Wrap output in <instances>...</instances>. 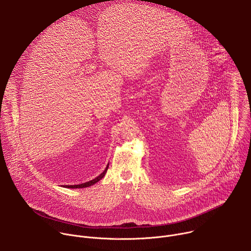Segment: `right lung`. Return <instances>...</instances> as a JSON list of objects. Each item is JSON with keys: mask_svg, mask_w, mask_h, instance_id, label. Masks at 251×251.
<instances>
[{"mask_svg": "<svg viewBox=\"0 0 251 251\" xmlns=\"http://www.w3.org/2000/svg\"><path fill=\"white\" fill-rule=\"evenodd\" d=\"M108 166H109V165H107V167H106V169L104 170V172H103L102 174H100L98 176H96L95 178H93V180H91V181H89V182H86V183H84V184H80V185H70V186H66V188H70V189H79V188H80V189H81V188H86V187H90V186L94 185L95 183H97L98 181H100L101 178L105 176L107 170H108Z\"/></svg>", "mask_w": 251, "mask_h": 251, "instance_id": "right-lung-1", "label": "right lung"}]
</instances>
